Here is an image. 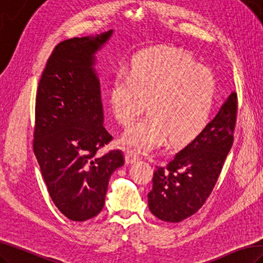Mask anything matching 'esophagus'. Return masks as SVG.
<instances>
[{"label":"esophagus","mask_w":263,"mask_h":263,"mask_svg":"<svg viewBox=\"0 0 263 263\" xmlns=\"http://www.w3.org/2000/svg\"><path fill=\"white\" fill-rule=\"evenodd\" d=\"M138 161H139V158L136 155H134V154L128 153V152L125 154V162H126L127 165L134 164V163H136Z\"/></svg>","instance_id":"obj_1"}]
</instances>
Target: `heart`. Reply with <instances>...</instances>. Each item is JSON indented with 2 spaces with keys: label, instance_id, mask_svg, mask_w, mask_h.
Here are the masks:
<instances>
[{
  "label": "heart",
  "instance_id": "b5f03b06",
  "mask_svg": "<svg viewBox=\"0 0 263 263\" xmlns=\"http://www.w3.org/2000/svg\"><path fill=\"white\" fill-rule=\"evenodd\" d=\"M215 96L212 72L189 53L177 49H157L132 60L128 76L115 78L109 104L114 117L128 126L143 111L148 114L120 136L127 151L144 154L168 138L181 144L205 126Z\"/></svg>",
  "mask_w": 263,
  "mask_h": 263
}]
</instances>
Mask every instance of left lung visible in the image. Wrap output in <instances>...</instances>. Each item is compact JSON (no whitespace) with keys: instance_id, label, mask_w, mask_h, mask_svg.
Returning a JSON list of instances; mask_svg holds the SVG:
<instances>
[{"instance_id":"1","label":"left lung","mask_w":263,"mask_h":263,"mask_svg":"<svg viewBox=\"0 0 263 263\" xmlns=\"http://www.w3.org/2000/svg\"><path fill=\"white\" fill-rule=\"evenodd\" d=\"M236 93H230L202 132L178 151L166 167H157L147 195L151 212L177 223L196 213L206 201L233 144Z\"/></svg>"}]
</instances>
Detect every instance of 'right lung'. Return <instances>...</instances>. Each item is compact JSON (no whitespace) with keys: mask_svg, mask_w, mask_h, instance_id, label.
Listing matches in <instances>:
<instances>
[{"mask_svg":"<svg viewBox=\"0 0 263 263\" xmlns=\"http://www.w3.org/2000/svg\"><path fill=\"white\" fill-rule=\"evenodd\" d=\"M112 33L60 42L37 87L33 151L51 198L71 221L100 213L109 178L125 164L120 151L97 156L112 136L104 127L96 54Z\"/></svg>","mask_w":263,"mask_h":263,"instance_id":"obj_1","label":"right lung"}]
</instances>
